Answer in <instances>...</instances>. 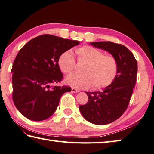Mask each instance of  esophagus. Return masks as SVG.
<instances>
[{
  "mask_svg": "<svg viewBox=\"0 0 154 154\" xmlns=\"http://www.w3.org/2000/svg\"><path fill=\"white\" fill-rule=\"evenodd\" d=\"M71 91H72V92H73V93H78V92H79V89H76V88H72L71 89Z\"/></svg>",
  "mask_w": 154,
  "mask_h": 154,
  "instance_id": "34e87169",
  "label": "esophagus"
}]
</instances>
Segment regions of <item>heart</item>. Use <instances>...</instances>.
<instances>
[{
	"label": "heart",
	"instance_id": "obj_1",
	"mask_svg": "<svg viewBox=\"0 0 154 154\" xmlns=\"http://www.w3.org/2000/svg\"><path fill=\"white\" fill-rule=\"evenodd\" d=\"M77 61L85 62L81 68L82 73H72L67 77L66 83L75 88L87 89L91 86L94 89H101L113 82L118 71V63L111 55H104L96 48L83 45L75 51ZM58 65L64 73H71L76 63L71 50L63 52L58 59Z\"/></svg>",
	"mask_w": 154,
	"mask_h": 154
}]
</instances>
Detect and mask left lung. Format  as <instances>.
Returning a JSON list of instances; mask_svg holds the SVG:
<instances>
[{
	"label": "left lung",
	"mask_w": 154,
	"mask_h": 154,
	"mask_svg": "<svg viewBox=\"0 0 154 154\" xmlns=\"http://www.w3.org/2000/svg\"><path fill=\"white\" fill-rule=\"evenodd\" d=\"M116 58L118 71L113 82L102 91L86 92L88 102L79 105L85 119L96 125H105L119 118L127 109L135 85L137 63L133 53L121 44L111 41L92 42Z\"/></svg>",
	"instance_id": "obj_1"
}]
</instances>
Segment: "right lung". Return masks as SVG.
<instances>
[{"instance_id":"add662e5","label":"right lung","mask_w":154,"mask_h":154,"mask_svg":"<svg viewBox=\"0 0 154 154\" xmlns=\"http://www.w3.org/2000/svg\"><path fill=\"white\" fill-rule=\"evenodd\" d=\"M79 44L77 41L43 35L19 51L11 71L13 100L23 116L42 121L54 113L63 93L71 91L67 85H52L63 80L59 57Z\"/></svg>"}]
</instances>
